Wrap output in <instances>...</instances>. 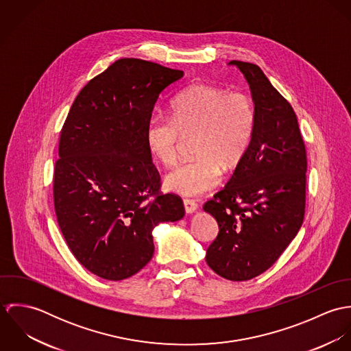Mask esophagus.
Here are the masks:
<instances>
[{
    "instance_id": "34e87169",
    "label": "esophagus",
    "mask_w": 351,
    "mask_h": 351,
    "mask_svg": "<svg viewBox=\"0 0 351 351\" xmlns=\"http://www.w3.org/2000/svg\"><path fill=\"white\" fill-rule=\"evenodd\" d=\"M184 208H185V212H186L188 215H191V213H193V212L197 210V202H196V201L189 200V199H185V200H184Z\"/></svg>"
}]
</instances>
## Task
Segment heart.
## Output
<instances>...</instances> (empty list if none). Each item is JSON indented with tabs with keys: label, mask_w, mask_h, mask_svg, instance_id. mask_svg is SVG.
<instances>
[{
	"label": "heart",
	"mask_w": 351,
	"mask_h": 351,
	"mask_svg": "<svg viewBox=\"0 0 351 351\" xmlns=\"http://www.w3.org/2000/svg\"><path fill=\"white\" fill-rule=\"evenodd\" d=\"M170 117L155 114L146 128L151 154L165 166L176 163L182 139L195 138V159L165 177V188L181 196H199L219 185L221 169L234 170L249 150L254 102L243 92L195 84L170 104Z\"/></svg>",
	"instance_id": "b5f03b06"
}]
</instances>
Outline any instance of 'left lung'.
Masks as SVG:
<instances>
[{"label":"left lung","instance_id":"8db88e82","mask_svg":"<svg viewBox=\"0 0 351 351\" xmlns=\"http://www.w3.org/2000/svg\"><path fill=\"white\" fill-rule=\"evenodd\" d=\"M250 85L255 128L231 180L204 204L219 234L208 266L223 278L247 281L266 271L300 230L306 152L296 113L254 63L231 60Z\"/></svg>","mask_w":351,"mask_h":351}]
</instances>
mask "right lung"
<instances>
[{"label":"right lung","mask_w":351,"mask_h":351,"mask_svg":"<svg viewBox=\"0 0 351 351\" xmlns=\"http://www.w3.org/2000/svg\"><path fill=\"white\" fill-rule=\"evenodd\" d=\"M184 71L123 58L90 80L60 131L53 206L77 261L120 281L152 258V230L184 217L180 196L160 189L146 128L159 95Z\"/></svg>","instance_id":"add662e5"}]
</instances>
